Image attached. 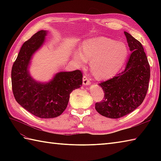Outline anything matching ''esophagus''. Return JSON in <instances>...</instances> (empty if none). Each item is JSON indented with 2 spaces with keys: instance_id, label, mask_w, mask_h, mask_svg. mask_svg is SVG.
Segmentation results:
<instances>
[{
  "instance_id": "34e87169",
  "label": "esophagus",
  "mask_w": 161,
  "mask_h": 161,
  "mask_svg": "<svg viewBox=\"0 0 161 161\" xmlns=\"http://www.w3.org/2000/svg\"><path fill=\"white\" fill-rule=\"evenodd\" d=\"M83 84L84 85H90L91 84L90 79H89V77L87 76V75H84V77H83Z\"/></svg>"
}]
</instances>
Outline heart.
<instances>
[{"mask_svg":"<svg viewBox=\"0 0 161 161\" xmlns=\"http://www.w3.org/2000/svg\"><path fill=\"white\" fill-rule=\"evenodd\" d=\"M129 49L123 42L100 36L84 41L80 51L73 54L75 61L83 66L91 60V68L100 80H107L117 74L126 63Z\"/></svg>","mask_w":161,"mask_h":161,"instance_id":"1","label":"heart"}]
</instances>
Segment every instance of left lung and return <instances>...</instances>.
<instances>
[{
	"mask_svg": "<svg viewBox=\"0 0 161 161\" xmlns=\"http://www.w3.org/2000/svg\"><path fill=\"white\" fill-rule=\"evenodd\" d=\"M131 54L124 71L100 83L104 93L95 109L108 118H119L133 111L147 95L150 78V66L141 43L125 32Z\"/></svg>",
	"mask_w": 161,
	"mask_h": 161,
	"instance_id": "left-lung-1",
	"label": "left lung"
}]
</instances>
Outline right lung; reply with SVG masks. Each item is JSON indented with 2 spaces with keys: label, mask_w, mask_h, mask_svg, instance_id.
Instances as JSON below:
<instances>
[{
  "label": "right lung",
  "mask_w": 161,
  "mask_h": 161,
  "mask_svg": "<svg viewBox=\"0 0 161 161\" xmlns=\"http://www.w3.org/2000/svg\"><path fill=\"white\" fill-rule=\"evenodd\" d=\"M41 30L23 44L12 68V86L16 102L30 114L41 118H53L66 108L70 94L82 84L80 70L60 72L46 84L36 82L28 70L30 59L45 40Z\"/></svg>",
  "instance_id": "add662e5"
}]
</instances>
